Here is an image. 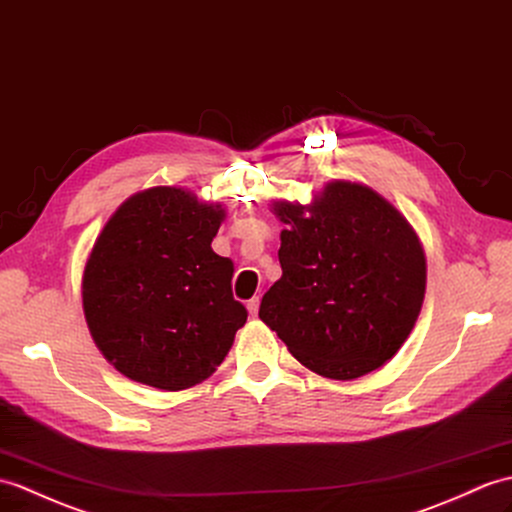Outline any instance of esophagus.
I'll return each instance as SVG.
<instances>
[{
  "label": "esophagus",
  "mask_w": 512,
  "mask_h": 512,
  "mask_svg": "<svg viewBox=\"0 0 512 512\" xmlns=\"http://www.w3.org/2000/svg\"><path fill=\"white\" fill-rule=\"evenodd\" d=\"M246 310H248V314H251V316H257V312H259V296H253V299L246 303Z\"/></svg>",
  "instance_id": "1"
}]
</instances>
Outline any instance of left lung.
I'll list each match as a JSON object with an SVG mask.
<instances>
[{"instance_id": "left-lung-1", "label": "left lung", "mask_w": 512, "mask_h": 512, "mask_svg": "<svg viewBox=\"0 0 512 512\" xmlns=\"http://www.w3.org/2000/svg\"><path fill=\"white\" fill-rule=\"evenodd\" d=\"M285 224L283 275L259 318L310 371L358 379L408 340L425 296V253L410 222L375 189L331 181L310 205L272 200Z\"/></svg>"}]
</instances>
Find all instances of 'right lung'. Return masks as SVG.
<instances>
[{"label": "right lung", "mask_w": 512, "mask_h": 512, "mask_svg": "<svg viewBox=\"0 0 512 512\" xmlns=\"http://www.w3.org/2000/svg\"><path fill=\"white\" fill-rule=\"evenodd\" d=\"M222 205L159 185L124 200L82 272V310L95 347L133 382L185 390L216 373L246 307L233 299V261L213 253Z\"/></svg>", "instance_id": "add662e5"}]
</instances>
